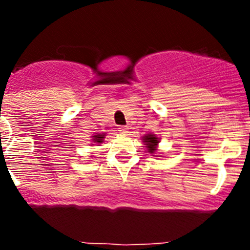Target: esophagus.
<instances>
[{
    "mask_svg": "<svg viewBox=\"0 0 250 250\" xmlns=\"http://www.w3.org/2000/svg\"><path fill=\"white\" fill-rule=\"evenodd\" d=\"M119 131H120L121 134H125V135H126V134H129V127H127V126H120V127H119Z\"/></svg>",
    "mask_w": 250,
    "mask_h": 250,
    "instance_id": "obj_1",
    "label": "esophagus"
}]
</instances>
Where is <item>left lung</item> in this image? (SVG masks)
<instances>
[{"instance_id":"1","label":"left lung","mask_w":250,"mask_h":250,"mask_svg":"<svg viewBox=\"0 0 250 250\" xmlns=\"http://www.w3.org/2000/svg\"><path fill=\"white\" fill-rule=\"evenodd\" d=\"M144 141L146 143L147 147H149V152H154L155 151V146L158 145V138H156L155 135H152V134H149V135H146L144 138Z\"/></svg>"}]
</instances>
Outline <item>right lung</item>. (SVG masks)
I'll list each match as a JSON object with an SVG mask.
<instances>
[{"label": "right lung", "instance_id": "obj_1", "mask_svg": "<svg viewBox=\"0 0 250 250\" xmlns=\"http://www.w3.org/2000/svg\"><path fill=\"white\" fill-rule=\"evenodd\" d=\"M92 140L95 141V143H103L104 140V135H95L94 139Z\"/></svg>", "mask_w": 250, "mask_h": 250}]
</instances>
